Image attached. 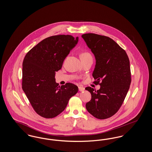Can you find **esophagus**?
Returning <instances> with one entry per match:
<instances>
[{"label":"esophagus","instance_id":"34e87169","mask_svg":"<svg viewBox=\"0 0 152 152\" xmlns=\"http://www.w3.org/2000/svg\"><path fill=\"white\" fill-rule=\"evenodd\" d=\"M85 90V88L84 87H79V91L80 92H82V91H84Z\"/></svg>","mask_w":152,"mask_h":152}]
</instances>
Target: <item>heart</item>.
<instances>
[{
    "instance_id": "b5f03b06",
    "label": "heart",
    "mask_w": 152,
    "mask_h": 152,
    "mask_svg": "<svg viewBox=\"0 0 152 152\" xmlns=\"http://www.w3.org/2000/svg\"><path fill=\"white\" fill-rule=\"evenodd\" d=\"M80 59L82 60V59H87V58H92V56L88 52H83L82 53H81L80 55Z\"/></svg>"
}]
</instances>
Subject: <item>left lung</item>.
Masks as SVG:
<instances>
[{
  "mask_svg": "<svg viewBox=\"0 0 152 152\" xmlns=\"http://www.w3.org/2000/svg\"><path fill=\"white\" fill-rule=\"evenodd\" d=\"M81 36L96 58L94 83L100 86L97 91L86 88L92 96L86 109L94 117L106 119L117 113L129 89V59L125 50L109 37L92 33Z\"/></svg>",
  "mask_w": 152,
  "mask_h": 152,
  "instance_id": "1",
  "label": "left lung"
}]
</instances>
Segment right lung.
<instances>
[{"mask_svg": "<svg viewBox=\"0 0 152 152\" xmlns=\"http://www.w3.org/2000/svg\"><path fill=\"white\" fill-rule=\"evenodd\" d=\"M79 41L69 35L48 37L33 47L23 62L22 89L36 113L55 117L65 109L70 98L78 92L72 83L58 86L55 73Z\"/></svg>", "mask_w": 152, "mask_h": 152, "instance_id": "1", "label": "right lung"}]
</instances>
